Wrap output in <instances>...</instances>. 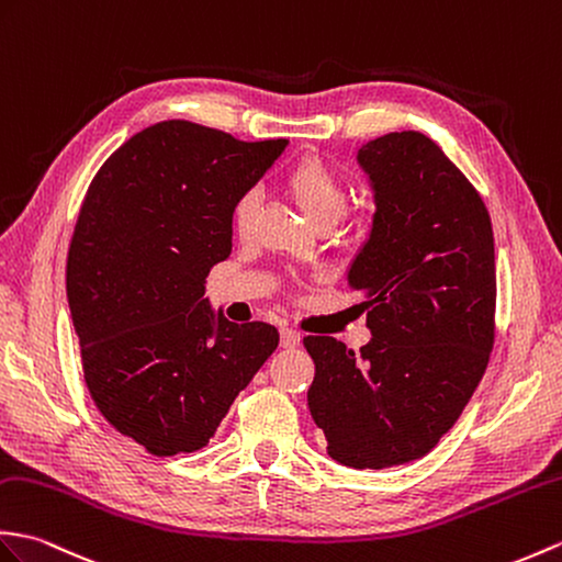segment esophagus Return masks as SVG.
Listing matches in <instances>:
<instances>
[{
	"mask_svg": "<svg viewBox=\"0 0 562 562\" xmlns=\"http://www.w3.org/2000/svg\"><path fill=\"white\" fill-rule=\"evenodd\" d=\"M299 342H302V335H299L296 330H292V328L280 330V345L284 349H294V347H299Z\"/></svg>",
	"mask_w": 562,
	"mask_h": 562,
	"instance_id": "1",
	"label": "esophagus"
}]
</instances>
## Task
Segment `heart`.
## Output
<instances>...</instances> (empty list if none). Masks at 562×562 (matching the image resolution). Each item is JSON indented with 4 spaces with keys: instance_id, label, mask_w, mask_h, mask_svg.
I'll return each mask as SVG.
<instances>
[{
    "instance_id": "obj_1",
    "label": "heart",
    "mask_w": 562,
    "mask_h": 562,
    "mask_svg": "<svg viewBox=\"0 0 562 562\" xmlns=\"http://www.w3.org/2000/svg\"><path fill=\"white\" fill-rule=\"evenodd\" d=\"M284 191L292 195V201L299 205L313 225H328L333 227L337 220L342 217L347 205V191L342 179L337 177L335 169L316 158V155H306V158L296 160L282 177ZM256 215V195L244 193L241 199L234 203V227L239 234H246L251 227Z\"/></svg>"
}]
</instances>
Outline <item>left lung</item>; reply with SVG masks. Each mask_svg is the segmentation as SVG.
Wrapping results in <instances>:
<instances>
[{
	"instance_id": "8db88e82",
	"label": "left lung",
	"mask_w": 562,
	"mask_h": 562,
	"mask_svg": "<svg viewBox=\"0 0 562 562\" xmlns=\"http://www.w3.org/2000/svg\"><path fill=\"white\" fill-rule=\"evenodd\" d=\"M357 162L375 211L347 284L371 342L355 355L306 337L308 409L335 462L383 469L434 450L474 395L493 349L495 251L484 201L428 136L373 138Z\"/></svg>"
}]
</instances>
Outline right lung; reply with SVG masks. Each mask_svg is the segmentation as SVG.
Listing matches in <instances>:
<instances>
[{
  "label": "right lung",
  "mask_w": 562,
  "mask_h": 562,
  "mask_svg": "<svg viewBox=\"0 0 562 562\" xmlns=\"http://www.w3.org/2000/svg\"><path fill=\"white\" fill-rule=\"evenodd\" d=\"M286 140L201 124L143 128L98 169L67 258V302L95 407L169 458L207 446L278 349L268 323H232L205 278L232 254V213Z\"/></svg>",
  "instance_id": "add662e5"
}]
</instances>
